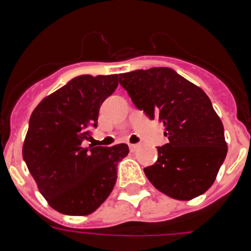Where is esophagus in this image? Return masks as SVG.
Segmentation results:
<instances>
[{
	"label": "esophagus",
	"mask_w": 251,
	"mask_h": 251,
	"mask_svg": "<svg viewBox=\"0 0 251 251\" xmlns=\"http://www.w3.org/2000/svg\"><path fill=\"white\" fill-rule=\"evenodd\" d=\"M138 147H139L138 145H129V150L132 151V152H134V151L138 150Z\"/></svg>",
	"instance_id": "esophagus-1"
}]
</instances>
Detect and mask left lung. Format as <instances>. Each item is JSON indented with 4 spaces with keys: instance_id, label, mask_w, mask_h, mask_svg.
Listing matches in <instances>:
<instances>
[{
    "instance_id": "obj_1",
    "label": "left lung",
    "mask_w": 251,
    "mask_h": 251,
    "mask_svg": "<svg viewBox=\"0 0 251 251\" xmlns=\"http://www.w3.org/2000/svg\"><path fill=\"white\" fill-rule=\"evenodd\" d=\"M138 109L165 126L168 143L145 168L150 182L176 200H191L211 187L227 153L224 126L201 88L170 68L119 74Z\"/></svg>"
}]
</instances>
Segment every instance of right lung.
<instances>
[{"label":"right lung","mask_w":251,"mask_h":251,"mask_svg":"<svg viewBox=\"0 0 251 251\" xmlns=\"http://www.w3.org/2000/svg\"><path fill=\"white\" fill-rule=\"evenodd\" d=\"M118 86V75H80L40 101L28 122L22 157L49 205L65 215L95 211L117 181L129 148L83 147L99 108Z\"/></svg>","instance_id":"1"}]
</instances>
